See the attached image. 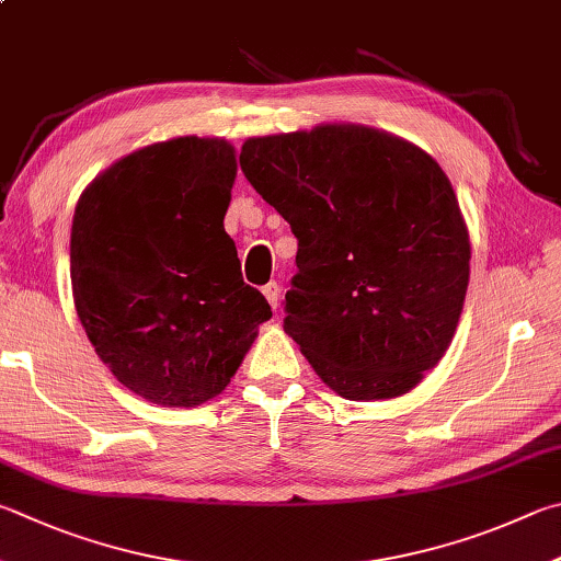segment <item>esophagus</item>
<instances>
[{
    "label": "esophagus",
    "mask_w": 561,
    "mask_h": 561,
    "mask_svg": "<svg viewBox=\"0 0 561 561\" xmlns=\"http://www.w3.org/2000/svg\"><path fill=\"white\" fill-rule=\"evenodd\" d=\"M262 294H264V299L270 301V307H272V309H277L279 297H282V289H279V284H277V282H270V284H264V287H262Z\"/></svg>",
    "instance_id": "obj_1"
}]
</instances>
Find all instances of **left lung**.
Returning <instances> with one entry per match:
<instances>
[{
	"label": "left lung",
	"instance_id": "left-lung-1",
	"mask_svg": "<svg viewBox=\"0 0 561 561\" xmlns=\"http://www.w3.org/2000/svg\"><path fill=\"white\" fill-rule=\"evenodd\" d=\"M240 169L289 222L284 331L345 400L410 392L454 339L471 245L436 161L368 127L254 137Z\"/></svg>",
	"mask_w": 561,
	"mask_h": 561
}]
</instances>
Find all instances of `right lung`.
<instances>
[{
    "label": "right lung",
    "mask_w": 561,
    "mask_h": 561,
    "mask_svg": "<svg viewBox=\"0 0 561 561\" xmlns=\"http://www.w3.org/2000/svg\"><path fill=\"white\" fill-rule=\"evenodd\" d=\"M236 171L228 141L179 137L119 159L76 206L80 323L112 375L149 402L193 407L226 390L272 316L222 228Z\"/></svg>",
    "instance_id": "1"
}]
</instances>
